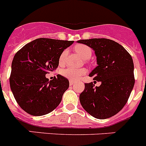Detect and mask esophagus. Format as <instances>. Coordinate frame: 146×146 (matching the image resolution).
<instances>
[{"mask_svg": "<svg viewBox=\"0 0 146 146\" xmlns=\"http://www.w3.org/2000/svg\"><path fill=\"white\" fill-rule=\"evenodd\" d=\"M74 83H75V82H74V81H70V82H69V84H70V86H73Z\"/></svg>", "mask_w": 146, "mask_h": 146, "instance_id": "34e87169", "label": "esophagus"}]
</instances>
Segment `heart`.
Returning a JSON list of instances; mask_svg holds the SVG:
<instances>
[{
	"instance_id": "1",
	"label": "heart",
	"mask_w": 146,
	"mask_h": 146,
	"mask_svg": "<svg viewBox=\"0 0 146 146\" xmlns=\"http://www.w3.org/2000/svg\"><path fill=\"white\" fill-rule=\"evenodd\" d=\"M75 50L77 53L85 59H88L91 55V48L86 45L78 44L75 47ZM67 50H64L60 55L59 58V64H63L66 60L67 55ZM61 74L64 77L69 79L71 81H77L87 73V70L84 68L82 69H74L72 67H67L60 72Z\"/></svg>"
}]
</instances>
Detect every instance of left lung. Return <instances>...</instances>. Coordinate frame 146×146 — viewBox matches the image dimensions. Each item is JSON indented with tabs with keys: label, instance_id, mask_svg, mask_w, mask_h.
<instances>
[{
	"label": "left lung",
	"instance_id": "left-lung-1",
	"mask_svg": "<svg viewBox=\"0 0 146 146\" xmlns=\"http://www.w3.org/2000/svg\"><path fill=\"white\" fill-rule=\"evenodd\" d=\"M92 48L97 66L89 74L94 80L101 82L94 87L93 82L85 83L80 102L87 113L98 119H106L124 107L134 85L132 58L123 46L108 38H91L77 41Z\"/></svg>",
	"mask_w": 146,
	"mask_h": 146
}]
</instances>
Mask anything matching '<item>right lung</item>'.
Returning a JSON list of instances; mask_svg holds the SVG:
<instances>
[{
    "label": "right lung",
    "instance_id": "obj_1",
    "mask_svg": "<svg viewBox=\"0 0 146 146\" xmlns=\"http://www.w3.org/2000/svg\"><path fill=\"white\" fill-rule=\"evenodd\" d=\"M73 43V41L40 38L25 44L15 54L10 87L17 102L26 113L40 116L58 106L69 88V80L58 74L50 81L45 75L57 69L60 55Z\"/></svg>",
    "mask_w": 146,
    "mask_h": 146
}]
</instances>
